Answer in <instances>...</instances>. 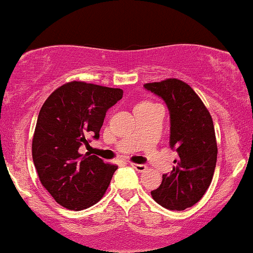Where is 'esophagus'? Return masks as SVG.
Returning <instances> with one entry per match:
<instances>
[{
	"mask_svg": "<svg viewBox=\"0 0 253 253\" xmlns=\"http://www.w3.org/2000/svg\"><path fill=\"white\" fill-rule=\"evenodd\" d=\"M130 165H132L133 168H134V169L136 170V171H139V172H144L145 170L147 169V167L145 164H136V163H130Z\"/></svg>",
	"mask_w": 253,
	"mask_h": 253,
	"instance_id": "obj_1",
	"label": "esophagus"
}]
</instances>
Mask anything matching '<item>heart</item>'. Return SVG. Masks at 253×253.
Instances as JSON below:
<instances>
[{
  "label": "heart",
  "mask_w": 253,
  "mask_h": 253,
  "mask_svg": "<svg viewBox=\"0 0 253 253\" xmlns=\"http://www.w3.org/2000/svg\"><path fill=\"white\" fill-rule=\"evenodd\" d=\"M150 104H153V103H151V102H141V103H139L138 106H150Z\"/></svg>",
  "instance_id": "b5f03b06"
}]
</instances>
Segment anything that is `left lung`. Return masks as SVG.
<instances>
[{
	"instance_id": "1",
	"label": "left lung",
	"mask_w": 253,
	"mask_h": 253,
	"mask_svg": "<svg viewBox=\"0 0 253 253\" xmlns=\"http://www.w3.org/2000/svg\"><path fill=\"white\" fill-rule=\"evenodd\" d=\"M144 88L163 98L170 113V147L178 153L170 173L151 191L153 200L170 211H184L207 191L216 165L217 146L211 117L201 98L176 78L146 83Z\"/></svg>"
}]
</instances>
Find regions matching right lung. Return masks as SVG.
Here are the masks:
<instances>
[{"label":"right lung","mask_w":253,"mask_h":253,"mask_svg":"<svg viewBox=\"0 0 253 253\" xmlns=\"http://www.w3.org/2000/svg\"><path fill=\"white\" fill-rule=\"evenodd\" d=\"M118 88L69 82L54 90L38 115L32 156L40 182L68 210L82 211L100 201L117 165L81 155L89 136L100 138L106 113L123 98Z\"/></svg>","instance_id":"right-lung-1"}]
</instances>
